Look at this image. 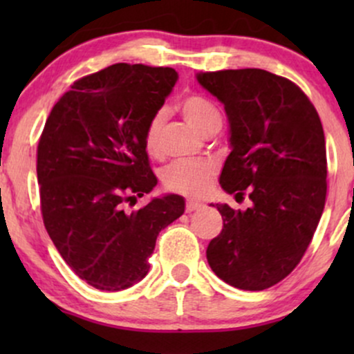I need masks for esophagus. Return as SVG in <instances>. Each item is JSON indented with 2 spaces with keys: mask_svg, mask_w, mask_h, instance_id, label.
<instances>
[{
  "mask_svg": "<svg viewBox=\"0 0 354 354\" xmlns=\"http://www.w3.org/2000/svg\"><path fill=\"white\" fill-rule=\"evenodd\" d=\"M200 208H203V203L201 201L186 200V206H185L186 213H191V211H196V209H200Z\"/></svg>",
  "mask_w": 354,
  "mask_h": 354,
  "instance_id": "34e87169",
  "label": "esophagus"
}]
</instances>
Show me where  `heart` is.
<instances>
[{
  "label": "heart",
  "instance_id": "1",
  "mask_svg": "<svg viewBox=\"0 0 354 354\" xmlns=\"http://www.w3.org/2000/svg\"><path fill=\"white\" fill-rule=\"evenodd\" d=\"M180 111L185 120L203 135H213L221 128V113L213 101L203 95H186L180 101ZM163 113H154L143 131V143L149 156L163 154ZM214 165L209 161H178L163 171V186L171 193L185 196H201L213 183Z\"/></svg>",
  "mask_w": 354,
  "mask_h": 354
}]
</instances>
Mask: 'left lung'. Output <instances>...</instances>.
<instances>
[{"label":"left lung","mask_w":354,"mask_h":354,"mask_svg":"<svg viewBox=\"0 0 354 354\" xmlns=\"http://www.w3.org/2000/svg\"><path fill=\"white\" fill-rule=\"evenodd\" d=\"M198 81L225 104L231 153L219 183L246 211L216 205L223 230L206 258L218 278L261 291L301 261L326 201V143L318 111L293 81L265 70L205 71Z\"/></svg>","instance_id":"8db88e82"}]
</instances>
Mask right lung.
Wrapping results in <instances>:
<instances>
[{
  "instance_id": "obj_1",
  "label": "right lung",
  "mask_w": 354,
  "mask_h": 354,
  "mask_svg": "<svg viewBox=\"0 0 354 354\" xmlns=\"http://www.w3.org/2000/svg\"><path fill=\"white\" fill-rule=\"evenodd\" d=\"M176 80L173 68L111 64L76 80L39 136L44 228L66 265L96 290L141 281L160 231L185 211L178 194L128 211L158 183L143 131Z\"/></svg>"
}]
</instances>
